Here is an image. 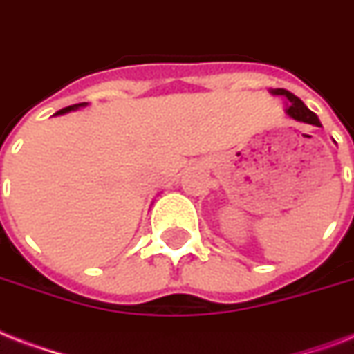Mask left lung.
<instances>
[{
  "instance_id": "8db88e82",
  "label": "left lung",
  "mask_w": 354,
  "mask_h": 354,
  "mask_svg": "<svg viewBox=\"0 0 354 354\" xmlns=\"http://www.w3.org/2000/svg\"><path fill=\"white\" fill-rule=\"evenodd\" d=\"M271 94L286 97V101L290 103V106L286 109V112H288L290 118H294V120H297V122L310 123V125L322 127V123H319V120H317L316 114H314L310 109H306L305 103H303V101H301L297 95H294L292 92H288V90H284V88H273L271 90Z\"/></svg>"
}]
</instances>
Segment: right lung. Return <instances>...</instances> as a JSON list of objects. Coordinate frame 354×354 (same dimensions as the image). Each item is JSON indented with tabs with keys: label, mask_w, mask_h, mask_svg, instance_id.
<instances>
[{
	"label": "right lung",
	"mask_w": 354,
	"mask_h": 354,
	"mask_svg": "<svg viewBox=\"0 0 354 354\" xmlns=\"http://www.w3.org/2000/svg\"><path fill=\"white\" fill-rule=\"evenodd\" d=\"M86 105H88V103H77V105H70V106H66V109H62V111L57 112V116H59V114H66V112H70V111H77L79 106H86Z\"/></svg>",
	"instance_id": "1"
}]
</instances>
